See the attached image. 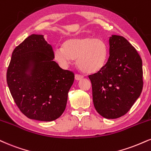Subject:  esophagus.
I'll return each mask as SVG.
<instances>
[{
    "mask_svg": "<svg viewBox=\"0 0 151 151\" xmlns=\"http://www.w3.org/2000/svg\"><path fill=\"white\" fill-rule=\"evenodd\" d=\"M83 78V77L82 75H80V74H75V79L76 80L79 81V80H81V79H82Z\"/></svg>",
    "mask_w": 151,
    "mask_h": 151,
    "instance_id": "esophagus-1",
    "label": "esophagus"
}]
</instances>
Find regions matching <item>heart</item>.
Returning a JSON list of instances; mask_svg holds the SVG:
<instances>
[{
	"label": "heart",
	"mask_w": 151,
	"mask_h": 151,
	"mask_svg": "<svg viewBox=\"0 0 151 151\" xmlns=\"http://www.w3.org/2000/svg\"><path fill=\"white\" fill-rule=\"evenodd\" d=\"M55 59L67 66L77 59L78 68L86 74H94L103 68L108 58V47L101 39L93 36H80L67 39L63 48L54 50Z\"/></svg>",
	"instance_id": "heart-1"
}]
</instances>
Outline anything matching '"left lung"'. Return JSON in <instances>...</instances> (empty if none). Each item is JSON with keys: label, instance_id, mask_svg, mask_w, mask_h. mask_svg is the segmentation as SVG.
Instances as JSON below:
<instances>
[{"label": "left lung", "instance_id": "left-lung-1", "mask_svg": "<svg viewBox=\"0 0 151 151\" xmlns=\"http://www.w3.org/2000/svg\"><path fill=\"white\" fill-rule=\"evenodd\" d=\"M110 55L103 68L88 76L96 111L106 119L124 115L143 88L142 60L125 38H109Z\"/></svg>", "mask_w": 151, "mask_h": 151}]
</instances>
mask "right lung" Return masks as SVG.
Returning <instances> with one entry per match:
<instances>
[{
    "label": "right lung",
    "mask_w": 151,
    "mask_h": 151,
    "mask_svg": "<svg viewBox=\"0 0 151 151\" xmlns=\"http://www.w3.org/2000/svg\"><path fill=\"white\" fill-rule=\"evenodd\" d=\"M53 59L52 46L41 34H32L12 52L7 83L16 105L29 119L53 121L66 108L74 74Z\"/></svg>",
    "instance_id": "add662e5"
}]
</instances>
